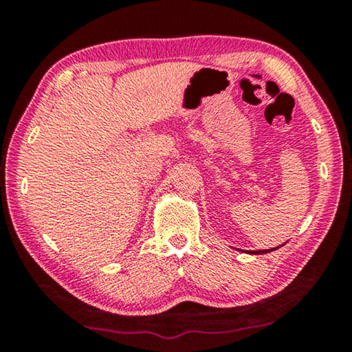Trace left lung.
<instances>
[{
    "instance_id": "8db88e82",
    "label": "left lung",
    "mask_w": 352,
    "mask_h": 352,
    "mask_svg": "<svg viewBox=\"0 0 352 352\" xmlns=\"http://www.w3.org/2000/svg\"><path fill=\"white\" fill-rule=\"evenodd\" d=\"M284 245V243H283ZM281 247V245H279ZM279 247H276V248H270V250H258V252H248V253H252V254H265V253H270V252H273V250H278Z\"/></svg>"
}]
</instances>
